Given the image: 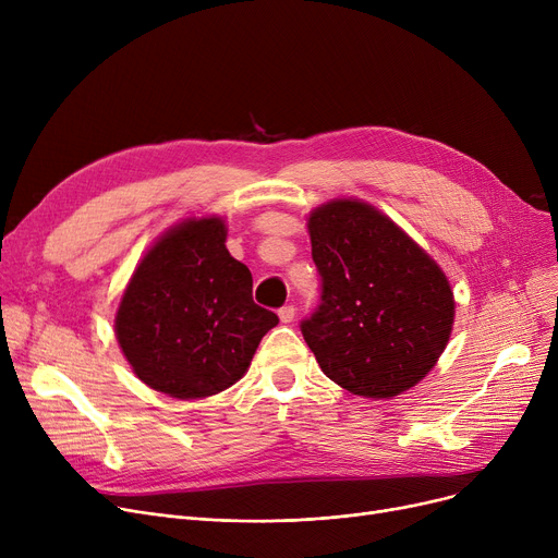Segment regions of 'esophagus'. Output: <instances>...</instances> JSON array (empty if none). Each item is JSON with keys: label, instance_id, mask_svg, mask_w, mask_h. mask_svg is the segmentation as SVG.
<instances>
[{"label": "esophagus", "instance_id": "obj_1", "mask_svg": "<svg viewBox=\"0 0 558 558\" xmlns=\"http://www.w3.org/2000/svg\"><path fill=\"white\" fill-rule=\"evenodd\" d=\"M278 316H280L282 324H291V320L296 318V307L294 305H284V307L278 310Z\"/></svg>", "mask_w": 558, "mask_h": 558}]
</instances>
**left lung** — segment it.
<instances>
[{
  "instance_id": "obj_1",
  "label": "left lung",
  "mask_w": 558,
  "mask_h": 558,
  "mask_svg": "<svg viewBox=\"0 0 558 558\" xmlns=\"http://www.w3.org/2000/svg\"><path fill=\"white\" fill-rule=\"evenodd\" d=\"M324 280L303 337L341 389L389 400L436 366L454 326V294L436 259L375 205L339 196L307 217Z\"/></svg>"
}]
</instances>
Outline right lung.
I'll return each mask as SVG.
<instances>
[{
  "label": "right lung",
  "instance_id": "add662e5",
  "mask_svg": "<svg viewBox=\"0 0 558 558\" xmlns=\"http://www.w3.org/2000/svg\"><path fill=\"white\" fill-rule=\"evenodd\" d=\"M223 217H187L137 262L114 314V337L142 383L201 400L232 387L278 316L253 303V276L226 248Z\"/></svg>",
  "mask_w": 558,
  "mask_h": 558
}]
</instances>
